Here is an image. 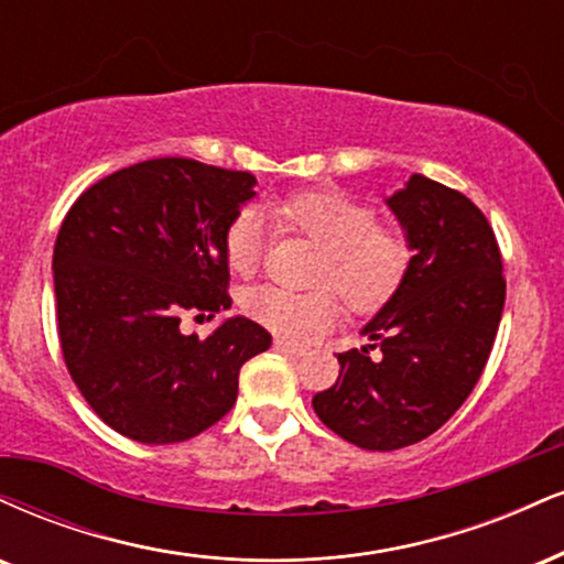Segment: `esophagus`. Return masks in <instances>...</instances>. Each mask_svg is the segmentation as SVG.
Segmentation results:
<instances>
[{"mask_svg": "<svg viewBox=\"0 0 564 564\" xmlns=\"http://www.w3.org/2000/svg\"><path fill=\"white\" fill-rule=\"evenodd\" d=\"M273 347H275L278 351H283V355H291V357H304V355H307V347H302V344L289 341V338H275Z\"/></svg>", "mask_w": 564, "mask_h": 564, "instance_id": "34e87169", "label": "esophagus"}]
</instances>
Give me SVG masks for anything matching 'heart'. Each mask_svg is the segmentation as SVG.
<instances>
[{"label":"heart","instance_id":"heart-1","mask_svg":"<svg viewBox=\"0 0 564 564\" xmlns=\"http://www.w3.org/2000/svg\"><path fill=\"white\" fill-rule=\"evenodd\" d=\"M270 215L281 230L304 236L323 249L315 283L334 286L355 312L389 304L412 268L415 247L410 234L378 223L376 207L336 188L289 194L270 205ZM223 249L236 275H254L264 257L260 215L252 209L234 215L223 236ZM241 307L252 321L286 338L315 334L338 317V300L328 289L296 294L278 286H254L243 291Z\"/></svg>","mask_w":564,"mask_h":564}]
</instances>
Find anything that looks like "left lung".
Returning <instances> with one entry per match:
<instances>
[{
  "mask_svg": "<svg viewBox=\"0 0 564 564\" xmlns=\"http://www.w3.org/2000/svg\"><path fill=\"white\" fill-rule=\"evenodd\" d=\"M389 207L415 247L410 273L362 328L368 347L338 355V381L312 397L330 431L370 452L417 444L463 406L507 296L497 236L465 194L412 175Z\"/></svg>",
  "mask_w": 564,
  "mask_h": 564,
  "instance_id": "1",
  "label": "left lung"
}]
</instances>
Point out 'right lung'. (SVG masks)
Wrapping results in <instances>:
<instances>
[{
    "label": "right lung",
    "mask_w": 564,
    "mask_h": 564,
    "mask_svg": "<svg viewBox=\"0 0 564 564\" xmlns=\"http://www.w3.org/2000/svg\"><path fill=\"white\" fill-rule=\"evenodd\" d=\"M252 186V173L160 158L67 209L52 257L59 349L112 431L141 444L199 436L236 404L241 365L273 341L247 317L207 338L181 334L183 315L230 307L223 236Z\"/></svg>",
    "instance_id": "add662e5"
}]
</instances>
